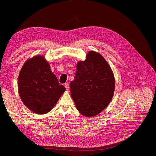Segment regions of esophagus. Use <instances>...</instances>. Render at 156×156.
<instances>
[{
    "mask_svg": "<svg viewBox=\"0 0 156 156\" xmlns=\"http://www.w3.org/2000/svg\"><path fill=\"white\" fill-rule=\"evenodd\" d=\"M64 87H65V88H66V89L67 90H69V84L68 83H66L65 84H64Z\"/></svg>",
    "mask_w": 156,
    "mask_h": 156,
    "instance_id": "obj_1",
    "label": "esophagus"
}]
</instances>
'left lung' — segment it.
<instances>
[{"label": "left lung", "instance_id": "left-lung-1", "mask_svg": "<svg viewBox=\"0 0 156 156\" xmlns=\"http://www.w3.org/2000/svg\"><path fill=\"white\" fill-rule=\"evenodd\" d=\"M71 96L78 111L84 116L100 114L114 95V73L105 58L94 51L79 61L74 80L69 83Z\"/></svg>", "mask_w": 156, "mask_h": 156}]
</instances>
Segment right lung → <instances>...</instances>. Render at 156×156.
<instances>
[{
  "label": "right lung",
  "instance_id": "obj_1",
  "mask_svg": "<svg viewBox=\"0 0 156 156\" xmlns=\"http://www.w3.org/2000/svg\"><path fill=\"white\" fill-rule=\"evenodd\" d=\"M65 87L60 84L45 56L28 58L18 77V92L24 105L32 112L44 115L53 109Z\"/></svg>",
  "mask_w": 156,
  "mask_h": 156
}]
</instances>
